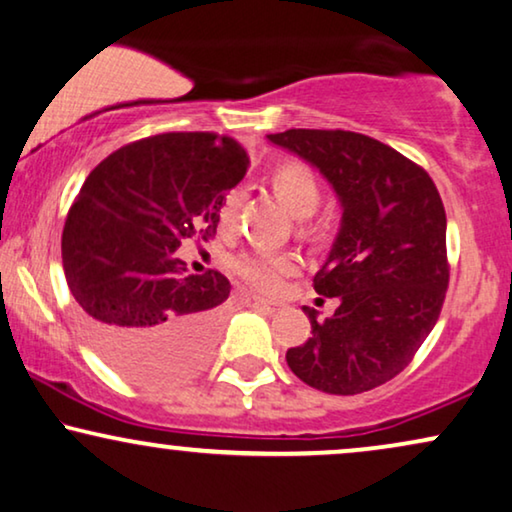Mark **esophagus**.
I'll return each instance as SVG.
<instances>
[{"label": "esophagus", "mask_w": 512, "mask_h": 512, "mask_svg": "<svg viewBox=\"0 0 512 512\" xmlns=\"http://www.w3.org/2000/svg\"><path fill=\"white\" fill-rule=\"evenodd\" d=\"M254 305L261 307V310H268V312H275L282 307L279 303H275V300H265V298H254Z\"/></svg>", "instance_id": "obj_1"}]
</instances>
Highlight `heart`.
Wrapping results in <instances>:
<instances>
[{
  "label": "heart",
  "mask_w": 512,
  "mask_h": 512,
  "mask_svg": "<svg viewBox=\"0 0 512 512\" xmlns=\"http://www.w3.org/2000/svg\"><path fill=\"white\" fill-rule=\"evenodd\" d=\"M270 186L275 191L277 200L296 216V219H307L314 214V209L321 202V184L310 167L298 160L277 165L270 174ZM237 212V195H228L221 207V223L228 226L235 219ZM235 275L247 282L251 289L261 293H275L286 275L296 270V261L291 256L277 254H242L233 261Z\"/></svg>",
  "instance_id": "obj_1"
}]
</instances>
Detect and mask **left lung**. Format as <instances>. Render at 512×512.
Masks as SVG:
<instances>
[{
    "instance_id": "left-lung-1",
    "label": "left lung",
    "mask_w": 512,
    "mask_h": 512,
    "mask_svg": "<svg viewBox=\"0 0 512 512\" xmlns=\"http://www.w3.org/2000/svg\"><path fill=\"white\" fill-rule=\"evenodd\" d=\"M328 179L342 207L314 291L338 298L333 317H310L312 338L286 352L293 375L326 394L354 396L412 361L443 307L450 265L445 207L429 174L391 146L349 130L268 135Z\"/></svg>"
}]
</instances>
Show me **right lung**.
<instances>
[{
	"label": "right lung",
	"instance_id": "obj_1",
	"mask_svg": "<svg viewBox=\"0 0 512 512\" xmlns=\"http://www.w3.org/2000/svg\"><path fill=\"white\" fill-rule=\"evenodd\" d=\"M249 156L216 132H165L88 174L62 230V268L93 347L123 377L163 384L212 352L230 282L186 275L177 251L216 233Z\"/></svg>",
	"mask_w": 512,
	"mask_h": 512
}]
</instances>
